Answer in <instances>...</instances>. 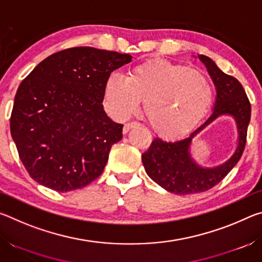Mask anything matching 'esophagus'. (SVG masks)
Returning <instances> with one entry per match:
<instances>
[{
	"instance_id": "obj_1",
	"label": "esophagus",
	"mask_w": 262,
	"mask_h": 262,
	"mask_svg": "<svg viewBox=\"0 0 262 262\" xmlns=\"http://www.w3.org/2000/svg\"><path fill=\"white\" fill-rule=\"evenodd\" d=\"M136 126H139V123H137V122H128V123H126L125 126H123L122 133H123V134H127V133L132 129V128H134Z\"/></svg>"
}]
</instances>
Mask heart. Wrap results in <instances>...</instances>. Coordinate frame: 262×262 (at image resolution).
I'll list each match as a JSON object with an SVG mask.
<instances>
[{
	"instance_id": "heart-1",
	"label": "heart",
	"mask_w": 262,
	"mask_h": 262,
	"mask_svg": "<svg viewBox=\"0 0 262 262\" xmlns=\"http://www.w3.org/2000/svg\"><path fill=\"white\" fill-rule=\"evenodd\" d=\"M105 107L118 120L140 108L154 130L165 137H180L193 130L209 111L214 89L205 74L170 61L156 59L133 68L125 77L111 74L105 84Z\"/></svg>"
}]
</instances>
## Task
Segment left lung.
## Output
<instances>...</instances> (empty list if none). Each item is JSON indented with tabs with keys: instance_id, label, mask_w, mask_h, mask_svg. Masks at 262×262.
Returning <instances> with one entry per match:
<instances>
[{
	"instance_id": "obj_1",
	"label": "left lung",
	"mask_w": 262,
	"mask_h": 262,
	"mask_svg": "<svg viewBox=\"0 0 262 262\" xmlns=\"http://www.w3.org/2000/svg\"><path fill=\"white\" fill-rule=\"evenodd\" d=\"M198 59L205 64L216 88L211 114L184 139L166 142L156 137L142 155V163L150 178L167 192L178 195L206 192L232 170L245 148L251 119V104L238 79L222 72L208 56L198 55ZM221 116H230L235 120L238 135L236 148L225 162L215 167H203L192 157L191 142L207 125Z\"/></svg>"
}]
</instances>
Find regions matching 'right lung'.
Listing matches in <instances>:
<instances>
[{
    "mask_svg": "<svg viewBox=\"0 0 262 262\" xmlns=\"http://www.w3.org/2000/svg\"><path fill=\"white\" fill-rule=\"evenodd\" d=\"M130 61L129 54L74 47L46 57L20 83L10 132L33 180L69 192L101 174L123 127L104 111L106 79Z\"/></svg>",
    "mask_w": 262,
    "mask_h": 262,
    "instance_id": "obj_1",
    "label": "right lung"
}]
</instances>
